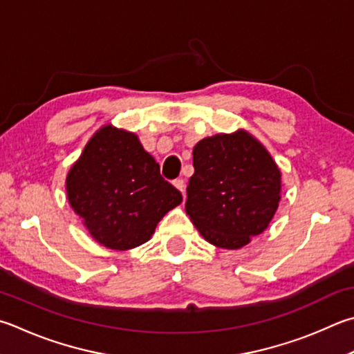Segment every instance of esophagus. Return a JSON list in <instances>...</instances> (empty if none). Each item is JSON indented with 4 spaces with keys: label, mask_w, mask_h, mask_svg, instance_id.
<instances>
[{
    "label": "esophagus",
    "mask_w": 354,
    "mask_h": 354,
    "mask_svg": "<svg viewBox=\"0 0 354 354\" xmlns=\"http://www.w3.org/2000/svg\"><path fill=\"white\" fill-rule=\"evenodd\" d=\"M173 185H175V187H176L179 192H183V195H184L185 185H184V179H183V178H178V179H175V181H173Z\"/></svg>",
    "instance_id": "1"
}]
</instances>
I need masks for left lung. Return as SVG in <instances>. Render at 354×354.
<instances>
[{"label": "left lung", "mask_w": 354, "mask_h": 354, "mask_svg": "<svg viewBox=\"0 0 354 354\" xmlns=\"http://www.w3.org/2000/svg\"><path fill=\"white\" fill-rule=\"evenodd\" d=\"M185 212L210 244L240 249L260 235L279 207L281 175L252 134L204 138L194 149Z\"/></svg>", "instance_id": "obj_1"}]
</instances>
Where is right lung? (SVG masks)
<instances>
[{"label":"right lung","instance_id":"right-lung-1","mask_svg":"<svg viewBox=\"0 0 354 354\" xmlns=\"http://www.w3.org/2000/svg\"><path fill=\"white\" fill-rule=\"evenodd\" d=\"M66 194L93 239L114 250L149 241L162 216L183 201L136 134L113 125L89 139L68 173Z\"/></svg>","mask_w":354,"mask_h":354}]
</instances>
